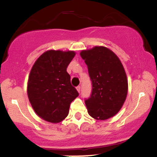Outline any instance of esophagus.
Returning <instances> with one entry per match:
<instances>
[{
    "instance_id": "1",
    "label": "esophagus",
    "mask_w": 157,
    "mask_h": 157,
    "mask_svg": "<svg viewBox=\"0 0 157 157\" xmlns=\"http://www.w3.org/2000/svg\"><path fill=\"white\" fill-rule=\"evenodd\" d=\"M76 89H77V92L80 93V86H77V88H76Z\"/></svg>"
}]
</instances>
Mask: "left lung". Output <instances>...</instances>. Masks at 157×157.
Here are the masks:
<instances>
[{
  "mask_svg": "<svg viewBox=\"0 0 157 157\" xmlns=\"http://www.w3.org/2000/svg\"><path fill=\"white\" fill-rule=\"evenodd\" d=\"M92 81L90 98L85 100L88 114L97 120H108L120 112L126 100L128 77L118 56L108 48L81 51Z\"/></svg>",
  "mask_w": 157,
  "mask_h": 157,
  "instance_id": "obj_1",
  "label": "left lung"
}]
</instances>
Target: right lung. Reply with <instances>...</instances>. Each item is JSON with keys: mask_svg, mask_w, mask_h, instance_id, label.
<instances>
[{"mask_svg": "<svg viewBox=\"0 0 157 157\" xmlns=\"http://www.w3.org/2000/svg\"><path fill=\"white\" fill-rule=\"evenodd\" d=\"M74 51L48 50L32 67L27 82V96L39 117L60 122L69 114V106L79 93L71 85L67 68L75 57Z\"/></svg>", "mask_w": 157, "mask_h": 157, "instance_id": "1", "label": "right lung"}]
</instances>
